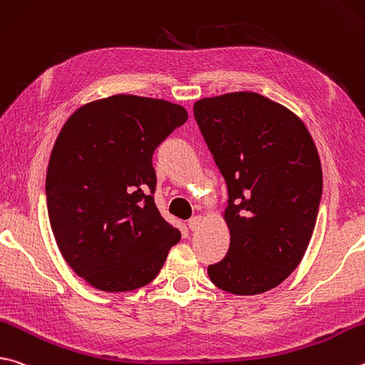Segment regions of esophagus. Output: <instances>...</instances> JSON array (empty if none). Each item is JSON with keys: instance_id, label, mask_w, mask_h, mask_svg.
<instances>
[{"instance_id": "34e87169", "label": "esophagus", "mask_w": 365, "mask_h": 365, "mask_svg": "<svg viewBox=\"0 0 365 365\" xmlns=\"http://www.w3.org/2000/svg\"><path fill=\"white\" fill-rule=\"evenodd\" d=\"M201 223H202V215H195L188 220V227H190V230L195 231L201 227Z\"/></svg>"}]
</instances>
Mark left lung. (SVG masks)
<instances>
[{"label": "left lung", "mask_w": 365, "mask_h": 365, "mask_svg": "<svg viewBox=\"0 0 365 365\" xmlns=\"http://www.w3.org/2000/svg\"><path fill=\"white\" fill-rule=\"evenodd\" d=\"M193 113L227 182L231 242L210 281L257 295L287 279L313 236L322 196L316 145L302 119L257 92L197 101Z\"/></svg>", "instance_id": "1"}]
</instances>
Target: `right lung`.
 I'll use <instances>...</instances> for the list:
<instances>
[{
	"mask_svg": "<svg viewBox=\"0 0 365 365\" xmlns=\"http://www.w3.org/2000/svg\"><path fill=\"white\" fill-rule=\"evenodd\" d=\"M187 119L180 105L118 94L84 105L63 124L46 175L48 214L65 262L92 287L147 286L180 241L155 204L151 160Z\"/></svg>",
	"mask_w": 365,
	"mask_h": 365,
	"instance_id": "add662e5",
	"label": "right lung"
}]
</instances>
